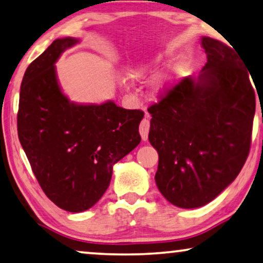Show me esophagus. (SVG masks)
Returning a JSON list of instances; mask_svg holds the SVG:
<instances>
[{
  "label": "esophagus",
  "instance_id": "34e87169",
  "mask_svg": "<svg viewBox=\"0 0 263 263\" xmlns=\"http://www.w3.org/2000/svg\"><path fill=\"white\" fill-rule=\"evenodd\" d=\"M149 118H148V115L146 114V116L143 120L141 121V123H140V134H141V138L143 141H146L147 139H148V132H149Z\"/></svg>",
  "mask_w": 263,
  "mask_h": 263
}]
</instances>
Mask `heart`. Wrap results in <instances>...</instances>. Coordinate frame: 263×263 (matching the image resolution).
<instances>
[{
    "label": "heart",
    "mask_w": 263,
    "mask_h": 263,
    "mask_svg": "<svg viewBox=\"0 0 263 263\" xmlns=\"http://www.w3.org/2000/svg\"><path fill=\"white\" fill-rule=\"evenodd\" d=\"M160 66H161V60L160 59H156L153 61H149V62L142 63V64H140L139 67H136L134 70H133L132 77L134 79H143V78H146L147 75L157 73V71L159 70ZM172 84H174V80L165 82L164 85L160 86V89L168 88Z\"/></svg>",
    "instance_id": "1"
}]
</instances>
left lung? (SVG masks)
I'll return each instance as SVG.
<instances>
[{
	"label": "left lung",
	"instance_id": "obj_1",
	"mask_svg": "<svg viewBox=\"0 0 263 263\" xmlns=\"http://www.w3.org/2000/svg\"><path fill=\"white\" fill-rule=\"evenodd\" d=\"M207 63L148 107V140L159 154L156 183L168 202L197 208L214 200L242 170L250 151L255 89L242 57L202 37Z\"/></svg>",
	"mask_w": 263,
	"mask_h": 263
}]
</instances>
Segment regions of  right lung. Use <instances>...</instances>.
<instances>
[{
    "label": "right lung",
    "mask_w": 263,
    "mask_h": 263,
    "mask_svg": "<svg viewBox=\"0 0 263 263\" xmlns=\"http://www.w3.org/2000/svg\"><path fill=\"white\" fill-rule=\"evenodd\" d=\"M61 38L25 71L20 87L17 135L32 171L56 206L79 213L98 202L110 185L114 165L141 141V110L114 102L77 104L63 95L55 63L78 44Z\"/></svg>",
    "instance_id": "add662e5"
}]
</instances>
